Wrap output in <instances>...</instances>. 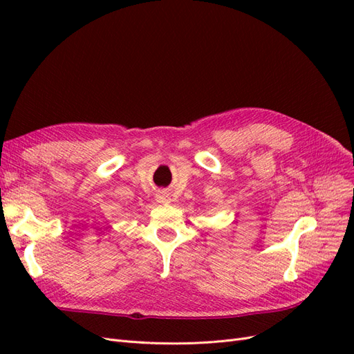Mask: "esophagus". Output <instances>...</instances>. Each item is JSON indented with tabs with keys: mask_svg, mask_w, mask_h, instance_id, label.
Returning a JSON list of instances; mask_svg holds the SVG:
<instances>
[{
	"mask_svg": "<svg viewBox=\"0 0 354 354\" xmlns=\"http://www.w3.org/2000/svg\"><path fill=\"white\" fill-rule=\"evenodd\" d=\"M159 202H168V199H167L165 195H160V196H159Z\"/></svg>",
	"mask_w": 354,
	"mask_h": 354,
	"instance_id": "34e87169",
	"label": "esophagus"
}]
</instances>
